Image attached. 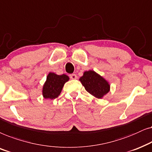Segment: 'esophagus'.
Listing matches in <instances>:
<instances>
[{
	"instance_id": "obj_1",
	"label": "esophagus",
	"mask_w": 152,
	"mask_h": 152,
	"mask_svg": "<svg viewBox=\"0 0 152 152\" xmlns=\"http://www.w3.org/2000/svg\"><path fill=\"white\" fill-rule=\"evenodd\" d=\"M69 77H70V78L71 79H72V80H75V79H77V76H76V74H71L70 76H69Z\"/></svg>"
}]
</instances>
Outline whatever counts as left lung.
Returning <instances> with one entry per match:
<instances>
[{
  "mask_svg": "<svg viewBox=\"0 0 152 152\" xmlns=\"http://www.w3.org/2000/svg\"><path fill=\"white\" fill-rule=\"evenodd\" d=\"M79 80L87 92L98 99L102 98L110 90V85L94 71L85 72Z\"/></svg>",
  "mask_w": 152,
  "mask_h": 152,
  "instance_id": "1",
  "label": "left lung"
}]
</instances>
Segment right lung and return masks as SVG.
<instances>
[{
  "label": "right lung",
  "mask_w": 152,
  "mask_h": 152,
  "mask_svg": "<svg viewBox=\"0 0 152 152\" xmlns=\"http://www.w3.org/2000/svg\"><path fill=\"white\" fill-rule=\"evenodd\" d=\"M69 78L65 74L57 75L49 73L46 77V81L43 86L42 94L45 99H53L60 95L64 84L68 81Z\"/></svg>",
  "instance_id": "1"
}]
</instances>
